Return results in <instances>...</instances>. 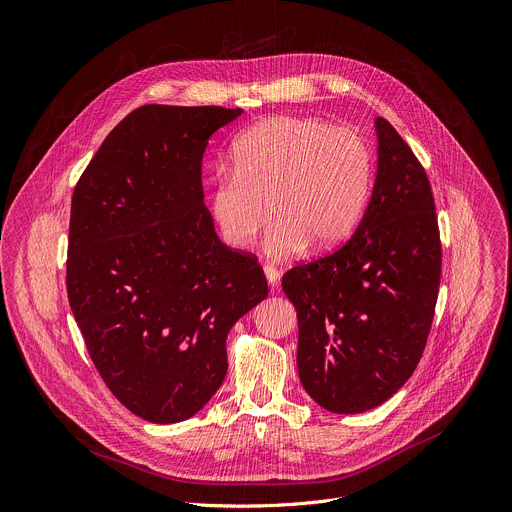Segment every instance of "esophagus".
Returning a JSON list of instances; mask_svg holds the SVG:
<instances>
[{
    "label": "esophagus",
    "mask_w": 512,
    "mask_h": 512,
    "mask_svg": "<svg viewBox=\"0 0 512 512\" xmlns=\"http://www.w3.org/2000/svg\"><path fill=\"white\" fill-rule=\"evenodd\" d=\"M264 276H266V280H268V284L272 286V288H276V284H278V280H280V272L274 268V266H264Z\"/></svg>",
    "instance_id": "obj_1"
}]
</instances>
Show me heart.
I'll use <instances>...</instances> for the list:
<instances>
[{
  "label": "heart",
  "instance_id": "heart-1",
  "mask_svg": "<svg viewBox=\"0 0 512 512\" xmlns=\"http://www.w3.org/2000/svg\"><path fill=\"white\" fill-rule=\"evenodd\" d=\"M373 157L347 127L313 117H274L232 147V171L218 169L208 195L212 222L234 250H248L268 220L264 254L288 260L311 244L333 250L367 208Z\"/></svg>",
  "mask_w": 512,
  "mask_h": 512
}]
</instances>
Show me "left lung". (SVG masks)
<instances>
[{
	"mask_svg": "<svg viewBox=\"0 0 512 512\" xmlns=\"http://www.w3.org/2000/svg\"><path fill=\"white\" fill-rule=\"evenodd\" d=\"M373 127L377 173L359 228L337 252L282 278L298 317L300 383L333 414L373 410L412 377L440 288L428 175L385 119Z\"/></svg>",
	"mask_w": 512,
	"mask_h": 512,
	"instance_id": "obj_1",
	"label": "left lung"
}]
</instances>
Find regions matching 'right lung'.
Segmentation results:
<instances>
[{"label":"right lung","instance_id":"add662e5","mask_svg":"<svg viewBox=\"0 0 512 512\" xmlns=\"http://www.w3.org/2000/svg\"><path fill=\"white\" fill-rule=\"evenodd\" d=\"M242 109L145 105L102 141L72 195L66 288L102 381L135 416L177 424L224 383L226 339L268 296L220 242L201 159Z\"/></svg>","mask_w":512,"mask_h":512}]
</instances>
